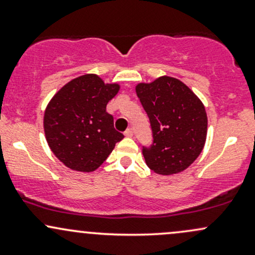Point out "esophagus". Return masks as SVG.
<instances>
[{
	"label": "esophagus",
	"mask_w": 255,
	"mask_h": 255,
	"mask_svg": "<svg viewBox=\"0 0 255 255\" xmlns=\"http://www.w3.org/2000/svg\"><path fill=\"white\" fill-rule=\"evenodd\" d=\"M125 135L128 136V137L133 136V129H131V128H128V129L125 131Z\"/></svg>",
	"instance_id": "1"
}]
</instances>
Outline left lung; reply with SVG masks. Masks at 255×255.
Returning <instances> with one entry per match:
<instances>
[{
    "label": "left lung",
    "mask_w": 255,
    "mask_h": 255,
    "mask_svg": "<svg viewBox=\"0 0 255 255\" xmlns=\"http://www.w3.org/2000/svg\"><path fill=\"white\" fill-rule=\"evenodd\" d=\"M151 122L153 144L142 148L145 162L159 175L186 170L203 151L207 115L203 102L176 78H157L135 86Z\"/></svg>",
    "instance_id": "left-lung-1"
}]
</instances>
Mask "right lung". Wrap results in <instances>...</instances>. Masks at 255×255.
Instances as JSON below:
<instances>
[{
  "label": "right lung",
  "instance_id": "1",
  "mask_svg": "<svg viewBox=\"0 0 255 255\" xmlns=\"http://www.w3.org/2000/svg\"><path fill=\"white\" fill-rule=\"evenodd\" d=\"M120 84L85 74L61 87L44 113V133L52 153L67 168L92 172L103 164L124 134L114 128L107 104Z\"/></svg>",
  "mask_w": 255,
  "mask_h": 255
}]
</instances>
